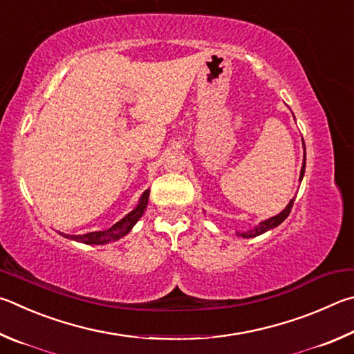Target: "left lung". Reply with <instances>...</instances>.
Segmentation results:
<instances>
[{
    "instance_id": "obj_1",
    "label": "left lung",
    "mask_w": 354,
    "mask_h": 354,
    "mask_svg": "<svg viewBox=\"0 0 354 354\" xmlns=\"http://www.w3.org/2000/svg\"><path fill=\"white\" fill-rule=\"evenodd\" d=\"M303 146H305V142H303ZM305 166H306V152H305V158H303V166H301V172H300V182L303 176H305ZM292 205H294V199L290 201L288 203V207L283 209V212L280 214L274 216V218H270L268 221H263L261 224H258L255 228H252V230H247V232H243V233H236L238 236H243V238H255V236H259V234L266 233L268 230H272V228H275L281 224V222L288 218L290 209H292Z\"/></svg>"
}]
</instances>
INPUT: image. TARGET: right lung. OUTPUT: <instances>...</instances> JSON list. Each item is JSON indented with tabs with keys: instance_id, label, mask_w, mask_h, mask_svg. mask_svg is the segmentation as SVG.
Returning a JSON list of instances; mask_svg holds the SVG:
<instances>
[{
	"instance_id": "1",
	"label": "right lung",
	"mask_w": 354,
	"mask_h": 354,
	"mask_svg": "<svg viewBox=\"0 0 354 354\" xmlns=\"http://www.w3.org/2000/svg\"><path fill=\"white\" fill-rule=\"evenodd\" d=\"M147 201H149V189H146L142 193L141 199L138 202V205L132 209L126 218H122L120 222H116L115 225H111L109 230H102V232H91V233H85V234H64L60 233L62 236H65L68 239L77 241V243H84V244H93V245H104L109 243H115V241L121 239L122 236L132 230V227L138 222V219L142 216V213L146 212L147 208Z\"/></svg>"
}]
</instances>
